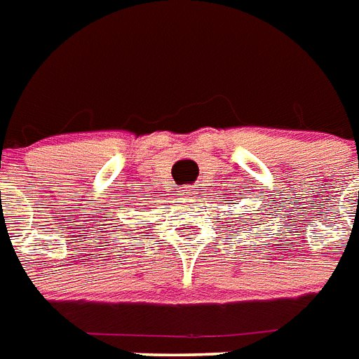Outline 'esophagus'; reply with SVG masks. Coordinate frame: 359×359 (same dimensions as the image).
Returning a JSON list of instances; mask_svg holds the SVG:
<instances>
[{
	"instance_id": "esophagus-1",
	"label": "esophagus",
	"mask_w": 359,
	"mask_h": 359,
	"mask_svg": "<svg viewBox=\"0 0 359 359\" xmlns=\"http://www.w3.org/2000/svg\"><path fill=\"white\" fill-rule=\"evenodd\" d=\"M182 194H184V196H191V194H194V190H191V188H184V190H182Z\"/></svg>"
}]
</instances>
